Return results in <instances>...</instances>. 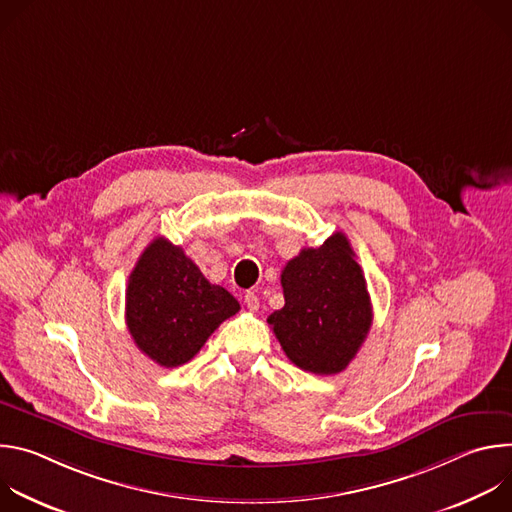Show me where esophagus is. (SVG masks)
Wrapping results in <instances>:
<instances>
[{"mask_svg":"<svg viewBox=\"0 0 512 512\" xmlns=\"http://www.w3.org/2000/svg\"><path fill=\"white\" fill-rule=\"evenodd\" d=\"M245 306L251 310V312H257L259 310V298L255 291H247L245 294Z\"/></svg>","mask_w":512,"mask_h":512,"instance_id":"obj_1","label":"esophagus"}]
</instances>
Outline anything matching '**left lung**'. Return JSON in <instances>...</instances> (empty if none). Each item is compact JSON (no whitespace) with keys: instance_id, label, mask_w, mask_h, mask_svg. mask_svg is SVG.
Masks as SVG:
<instances>
[{"instance_id":"left-lung-1","label":"left lung","mask_w":512,"mask_h":512,"mask_svg":"<svg viewBox=\"0 0 512 512\" xmlns=\"http://www.w3.org/2000/svg\"><path fill=\"white\" fill-rule=\"evenodd\" d=\"M285 304L267 324L285 356L314 375L342 373L373 324L371 296L344 233L302 249L281 271Z\"/></svg>"}]
</instances>
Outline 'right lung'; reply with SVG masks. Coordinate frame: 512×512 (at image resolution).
I'll list each match as a JSON object with an SVG mask.
<instances>
[{
    "label": "right lung",
    "instance_id": "obj_1",
    "mask_svg": "<svg viewBox=\"0 0 512 512\" xmlns=\"http://www.w3.org/2000/svg\"><path fill=\"white\" fill-rule=\"evenodd\" d=\"M239 310L225 287L210 283L182 247L164 237L145 247L125 291V322L133 342L166 369L188 362Z\"/></svg>",
    "mask_w": 512,
    "mask_h": 512
}]
</instances>
